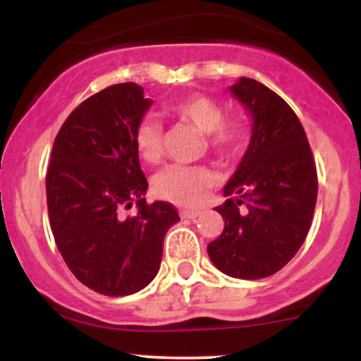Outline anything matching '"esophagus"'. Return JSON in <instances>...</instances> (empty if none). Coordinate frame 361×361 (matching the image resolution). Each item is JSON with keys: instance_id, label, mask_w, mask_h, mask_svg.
I'll return each mask as SVG.
<instances>
[{"instance_id": "34e87169", "label": "esophagus", "mask_w": 361, "mask_h": 361, "mask_svg": "<svg viewBox=\"0 0 361 361\" xmlns=\"http://www.w3.org/2000/svg\"><path fill=\"white\" fill-rule=\"evenodd\" d=\"M180 215H181V219H197L198 215H200V212H198V210H190V209H183L180 212Z\"/></svg>"}]
</instances>
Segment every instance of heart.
Here are the masks:
<instances>
[{
	"mask_svg": "<svg viewBox=\"0 0 361 361\" xmlns=\"http://www.w3.org/2000/svg\"><path fill=\"white\" fill-rule=\"evenodd\" d=\"M178 118L192 123L207 137V147L222 159H234L246 146L247 132L241 118H224L222 105L205 94H188L168 105ZM135 146L146 163L154 164L163 156V126L156 118L140 120L135 128ZM215 183V176L204 166L164 168L152 180V192L178 205H198Z\"/></svg>",
	"mask_w": 361,
	"mask_h": 361,
	"instance_id": "1",
	"label": "heart"
}]
</instances>
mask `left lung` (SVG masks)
<instances>
[{
	"label": "left lung",
	"mask_w": 361,
	"mask_h": 361,
	"mask_svg": "<svg viewBox=\"0 0 361 361\" xmlns=\"http://www.w3.org/2000/svg\"><path fill=\"white\" fill-rule=\"evenodd\" d=\"M231 93L252 117L250 146L215 207L224 231L207 246L219 270L258 280L276 273L300 250L312 224L317 171L295 111L275 91L241 78Z\"/></svg>",
	"instance_id": "left-lung-1"
}]
</instances>
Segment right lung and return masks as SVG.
Returning a JSON list of instances; mask_svg holds the SVG:
<instances>
[{
  "instance_id": "add662e5",
  "label": "right lung",
  "mask_w": 361,
  "mask_h": 361,
  "mask_svg": "<svg viewBox=\"0 0 361 361\" xmlns=\"http://www.w3.org/2000/svg\"><path fill=\"white\" fill-rule=\"evenodd\" d=\"M152 100L120 82L86 98L62 123L45 176L57 250L81 283L109 297L152 281L168 229L180 221L168 202L147 204L135 128ZM138 214L123 218L133 202Z\"/></svg>"
}]
</instances>
